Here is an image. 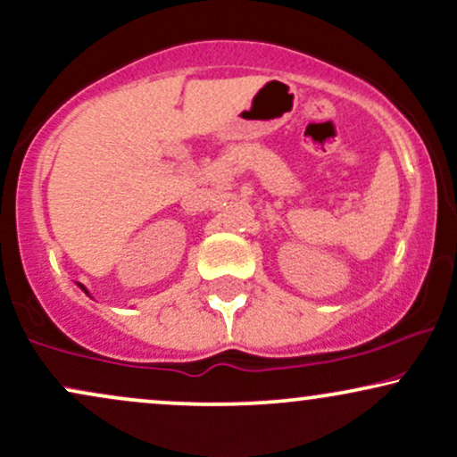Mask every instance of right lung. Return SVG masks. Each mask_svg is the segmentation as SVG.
Instances as JSON below:
<instances>
[{
	"label": "right lung",
	"instance_id": "obj_1",
	"mask_svg": "<svg viewBox=\"0 0 457 457\" xmlns=\"http://www.w3.org/2000/svg\"><path fill=\"white\" fill-rule=\"evenodd\" d=\"M79 287H81V290H83V292H86V295H87V290H86V287H83V286H81V283H79ZM87 296H90V295H87Z\"/></svg>",
	"mask_w": 457,
	"mask_h": 457
}]
</instances>
